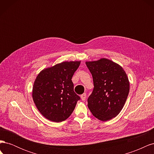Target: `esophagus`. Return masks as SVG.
<instances>
[{
    "label": "esophagus",
    "instance_id": "34e87169",
    "mask_svg": "<svg viewBox=\"0 0 154 154\" xmlns=\"http://www.w3.org/2000/svg\"><path fill=\"white\" fill-rule=\"evenodd\" d=\"M81 99L83 100V101H85V99H86V97H87V95H86V94L85 93H84V94H82L81 95Z\"/></svg>",
    "mask_w": 154,
    "mask_h": 154
}]
</instances>
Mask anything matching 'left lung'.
I'll use <instances>...</instances> for the list:
<instances>
[{
	"instance_id": "8db88e82",
	"label": "left lung",
	"mask_w": 154,
	"mask_h": 154,
	"mask_svg": "<svg viewBox=\"0 0 154 154\" xmlns=\"http://www.w3.org/2000/svg\"><path fill=\"white\" fill-rule=\"evenodd\" d=\"M85 63L94 86L87 100L88 109L102 122L115 118L122 110L129 93L127 74L119 64L105 58Z\"/></svg>"
}]
</instances>
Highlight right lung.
<instances>
[{"label":"right lung","mask_w":154,"mask_h":154,"mask_svg":"<svg viewBox=\"0 0 154 154\" xmlns=\"http://www.w3.org/2000/svg\"><path fill=\"white\" fill-rule=\"evenodd\" d=\"M81 61L63 62L45 68L36 76L32 97L37 109L53 122H62L71 115L80 99L71 80Z\"/></svg>","instance_id":"obj_1"}]
</instances>
